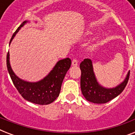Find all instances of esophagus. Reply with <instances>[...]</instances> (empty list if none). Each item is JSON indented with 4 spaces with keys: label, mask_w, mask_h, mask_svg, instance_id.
<instances>
[{
    "label": "esophagus",
    "mask_w": 135,
    "mask_h": 135,
    "mask_svg": "<svg viewBox=\"0 0 135 135\" xmlns=\"http://www.w3.org/2000/svg\"><path fill=\"white\" fill-rule=\"evenodd\" d=\"M72 66H78V60L77 59H74L72 61Z\"/></svg>",
    "instance_id": "1"
}]
</instances>
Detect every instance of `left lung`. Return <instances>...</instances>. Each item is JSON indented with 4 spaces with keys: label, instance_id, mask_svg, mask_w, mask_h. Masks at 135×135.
<instances>
[{
    "label": "left lung",
    "instance_id": "8db88e82",
    "mask_svg": "<svg viewBox=\"0 0 135 135\" xmlns=\"http://www.w3.org/2000/svg\"><path fill=\"white\" fill-rule=\"evenodd\" d=\"M81 70L80 88L85 99L94 104H105L121 93L128 83L130 71L128 72L123 81L114 88H105L99 84L94 74L92 61L85 59L80 63Z\"/></svg>",
    "mask_w": 135,
    "mask_h": 135
}]
</instances>
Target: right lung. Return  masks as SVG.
<instances>
[{
	"instance_id": "add662e5",
	"label": "right lung",
	"mask_w": 135,
	"mask_h": 135,
	"mask_svg": "<svg viewBox=\"0 0 135 135\" xmlns=\"http://www.w3.org/2000/svg\"><path fill=\"white\" fill-rule=\"evenodd\" d=\"M29 21L22 22L12 36L9 44L18 31ZM71 61L69 58L61 59L45 77L36 82H29L19 78L13 71L9 62V53L7 55V68L14 85L26 100L33 104L46 105L53 102L59 97L62 82L69 69Z\"/></svg>"
}]
</instances>
